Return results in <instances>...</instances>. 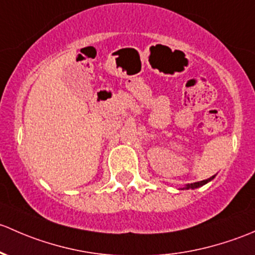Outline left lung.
Returning <instances> with one entry per match:
<instances>
[{
  "label": "left lung",
  "instance_id": "left-lung-1",
  "mask_svg": "<svg viewBox=\"0 0 255 255\" xmlns=\"http://www.w3.org/2000/svg\"><path fill=\"white\" fill-rule=\"evenodd\" d=\"M215 175H212L211 178H209V179H205V180H201V182H196V183H191V184H188L185 186V189H195V188H199V186L206 184L207 182H210L211 179H214Z\"/></svg>",
  "mask_w": 255,
  "mask_h": 255
}]
</instances>
